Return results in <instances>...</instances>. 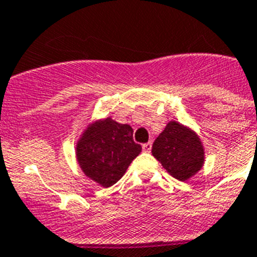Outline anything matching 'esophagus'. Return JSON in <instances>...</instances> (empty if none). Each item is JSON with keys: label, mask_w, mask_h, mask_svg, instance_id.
I'll use <instances>...</instances> for the list:
<instances>
[{"label": "esophagus", "mask_w": 257, "mask_h": 257, "mask_svg": "<svg viewBox=\"0 0 257 257\" xmlns=\"http://www.w3.org/2000/svg\"><path fill=\"white\" fill-rule=\"evenodd\" d=\"M151 149H152V143L151 142L143 144V151H144V152L149 153V152H151Z\"/></svg>", "instance_id": "esophagus-1"}]
</instances>
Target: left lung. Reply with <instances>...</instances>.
<instances>
[{
    "instance_id": "left-lung-1",
    "label": "left lung",
    "mask_w": 257,
    "mask_h": 257,
    "mask_svg": "<svg viewBox=\"0 0 257 257\" xmlns=\"http://www.w3.org/2000/svg\"><path fill=\"white\" fill-rule=\"evenodd\" d=\"M152 154L171 176L185 181L196 175L205 162V149L196 133L171 121L154 140Z\"/></svg>"
}]
</instances>
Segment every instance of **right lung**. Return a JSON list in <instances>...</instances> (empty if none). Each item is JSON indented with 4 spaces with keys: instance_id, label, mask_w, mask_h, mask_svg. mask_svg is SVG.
<instances>
[{
    "instance_id": "right-lung-1",
    "label": "right lung",
    "mask_w": 257,
    "mask_h": 257,
    "mask_svg": "<svg viewBox=\"0 0 257 257\" xmlns=\"http://www.w3.org/2000/svg\"><path fill=\"white\" fill-rule=\"evenodd\" d=\"M130 124L105 118L90 124L77 143V161L83 174L101 187H112L142 152Z\"/></svg>"
}]
</instances>
